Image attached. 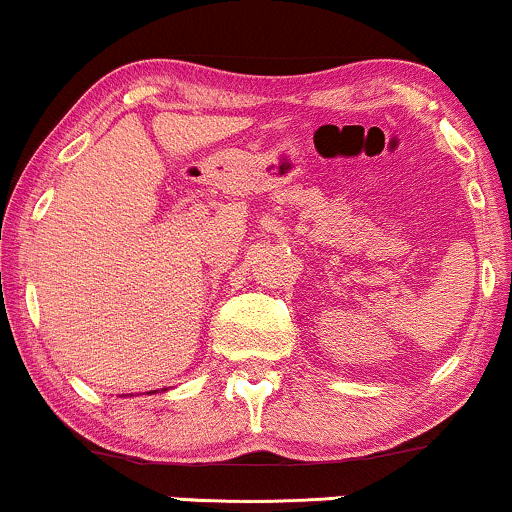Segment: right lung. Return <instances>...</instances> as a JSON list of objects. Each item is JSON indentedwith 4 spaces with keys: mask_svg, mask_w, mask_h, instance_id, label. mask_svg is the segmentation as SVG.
I'll return each instance as SVG.
<instances>
[{
    "mask_svg": "<svg viewBox=\"0 0 512 512\" xmlns=\"http://www.w3.org/2000/svg\"><path fill=\"white\" fill-rule=\"evenodd\" d=\"M163 391H166V389H163Z\"/></svg>",
    "mask_w": 512,
    "mask_h": 512,
    "instance_id": "right-lung-1",
    "label": "right lung"
}]
</instances>
